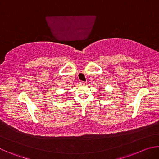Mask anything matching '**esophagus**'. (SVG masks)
<instances>
[{
	"mask_svg": "<svg viewBox=\"0 0 159 159\" xmlns=\"http://www.w3.org/2000/svg\"><path fill=\"white\" fill-rule=\"evenodd\" d=\"M79 84L83 85H86V84H87V83L84 82V81H80V82H79Z\"/></svg>",
	"mask_w": 159,
	"mask_h": 159,
	"instance_id": "obj_1",
	"label": "esophagus"
}]
</instances>
